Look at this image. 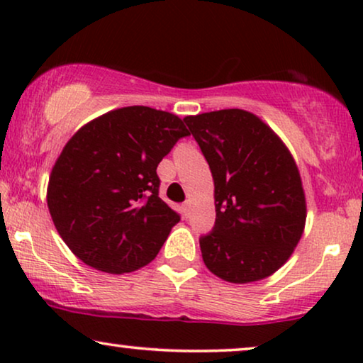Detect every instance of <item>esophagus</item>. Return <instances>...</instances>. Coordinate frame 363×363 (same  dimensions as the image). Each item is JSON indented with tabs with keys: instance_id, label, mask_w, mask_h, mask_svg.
Here are the masks:
<instances>
[{
	"instance_id": "1",
	"label": "esophagus",
	"mask_w": 363,
	"mask_h": 363,
	"mask_svg": "<svg viewBox=\"0 0 363 363\" xmlns=\"http://www.w3.org/2000/svg\"><path fill=\"white\" fill-rule=\"evenodd\" d=\"M190 206H191L190 201H185V203H183V205H182V211H183V215H185V216L190 215Z\"/></svg>"
}]
</instances>
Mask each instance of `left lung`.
Wrapping results in <instances>:
<instances>
[{"label": "left lung", "instance_id": "1", "mask_svg": "<svg viewBox=\"0 0 363 363\" xmlns=\"http://www.w3.org/2000/svg\"><path fill=\"white\" fill-rule=\"evenodd\" d=\"M210 165L216 220L200 238L213 274L235 284L276 272L306 225L299 170L279 137L241 108L183 118Z\"/></svg>", "mask_w": 363, "mask_h": 363}]
</instances>
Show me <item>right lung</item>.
I'll list each match as a JSON object with an SVG mask.
<instances>
[{
    "instance_id": "add662e5",
    "label": "right lung",
    "mask_w": 363,
    "mask_h": 363,
    "mask_svg": "<svg viewBox=\"0 0 363 363\" xmlns=\"http://www.w3.org/2000/svg\"><path fill=\"white\" fill-rule=\"evenodd\" d=\"M186 135L182 118L143 106L111 111L74 133L49 177L48 208L79 259L122 274L158 255L180 215L158 196L157 167Z\"/></svg>"
}]
</instances>
